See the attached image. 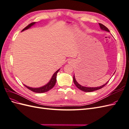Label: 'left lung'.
I'll return each instance as SVG.
<instances>
[{
  "instance_id": "left-lung-1",
  "label": "left lung",
  "mask_w": 129,
  "mask_h": 129,
  "mask_svg": "<svg viewBox=\"0 0 129 129\" xmlns=\"http://www.w3.org/2000/svg\"><path fill=\"white\" fill-rule=\"evenodd\" d=\"M99 25H100V29H101V30H104V31H108V32H110V30H108V29L103 24H102L101 23H99ZM114 72V73H115ZM73 81H74V84H75L76 86L79 89L81 90L82 91H85V92H91V91H95V90H99L100 89L103 88L104 86H105L107 84V83L108 82H107L105 84H103L102 85H101V86L100 87H84V86H83V85H81L80 84H79L78 82H77L75 78V74L74 75V77H73Z\"/></svg>"
}]
</instances>
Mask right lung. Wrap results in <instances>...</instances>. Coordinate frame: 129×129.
<instances>
[{"label": "right lung", "instance_id": "1", "mask_svg": "<svg viewBox=\"0 0 129 129\" xmlns=\"http://www.w3.org/2000/svg\"><path fill=\"white\" fill-rule=\"evenodd\" d=\"M36 23V22L31 23L29 24L25 28L23 29L22 31H23L25 30H27V29H28L29 28H30L32 26L34 25ZM59 70H60V69H58L57 71H56L54 72V74L53 75V76H52L51 80H49V81L48 82V83L47 84H46L45 85H43V86H42V87H38V88H33V87H30L29 86H27V85H26L25 84H24V85L28 89H29V90H30L34 92H35V93H45V92H47V91H49V90H51V89L55 85L56 81H57V75Z\"/></svg>", "mask_w": 129, "mask_h": 129}]
</instances>
